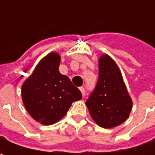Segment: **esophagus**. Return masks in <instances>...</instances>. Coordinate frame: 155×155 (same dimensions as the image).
Wrapping results in <instances>:
<instances>
[{"label": "esophagus", "mask_w": 155, "mask_h": 155, "mask_svg": "<svg viewBox=\"0 0 155 155\" xmlns=\"http://www.w3.org/2000/svg\"><path fill=\"white\" fill-rule=\"evenodd\" d=\"M79 90H80L81 93H82V96H83V97H84L85 96V90H84V87H80Z\"/></svg>", "instance_id": "1"}]
</instances>
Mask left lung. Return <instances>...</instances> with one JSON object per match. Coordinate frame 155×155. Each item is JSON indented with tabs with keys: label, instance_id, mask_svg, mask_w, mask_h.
<instances>
[{
	"label": "left lung",
	"instance_id": "8db88e82",
	"mask_svg": "<svg viewBox=\"0 0 155 155\" xmlns=\"http://www.w3.org/2000/svg\"><path fill=\"white\" fill-rule=\"evenodd\" d=\"M85 104L93 120L104 128L122 124L132 110V100L122 73L115 61L106 54L99 58L98 80Z\"/></svg>",
	"mask_w": 155,
	"mask_h": 155
}]
</instances>
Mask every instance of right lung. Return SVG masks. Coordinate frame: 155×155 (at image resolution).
<instances>
[{
  "label": "right lung",
  "instance_id": "obj_1",
  "mask_svg": "<svg viewBox=\"0 0 155 155\" xmlns=\"http://www.w3.org/2000/svg\"><path fill=\"white\" fill-rule=\"evenodd\" d=\"M60 56L51 52L41 59L21 87L22 101L30 116L43 125H51L65 116L81 91L59 72Z\"/></svg>",
  "mask_w": 155,
  "mask_h": 155
}]
</instances>
